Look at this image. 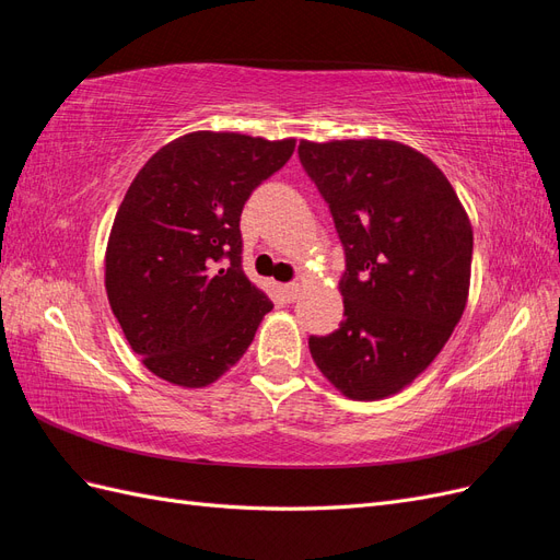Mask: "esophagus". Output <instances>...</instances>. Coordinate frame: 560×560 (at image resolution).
<instances>
[{"mask_svg":"<svg viewBox=\"0 0 560 560\" xmlns=\"http://www.w3.org/2000/svg\"><path fill=\"white\" fill-rule=\"evenodd\" d=\"M282 294H284V299H287V301L294 303V301L299 299V294H301V284H299V282L284 284V287H282Z\"/></svg>","mask_w":560,"mask_h":560,"instance_id":"34e87169","label":"esophagus"}]
</instances>
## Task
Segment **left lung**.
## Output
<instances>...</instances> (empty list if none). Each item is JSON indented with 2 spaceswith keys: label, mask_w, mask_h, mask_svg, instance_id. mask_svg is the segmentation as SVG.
<instances>
[{
  "label": "left lung",
  "mask_w": 560,
  "mask_h": 560,
  "mask_svg": "<svg viewBox=\"0 0 560 560\" xmlns=\"http://www.w3.org/2000/svg\"><path fill=\"white\" fill-rule=\"evenodd\" d=\"M299 161L329 206L346 257L343 322L308 338L313 360L350 399L395 395L463 317L469 219L444 173L399 142H301Z\"/></svg>",
  "instance_id": "1"
}]
</instances>
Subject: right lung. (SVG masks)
Segmentation results:
<instances>
[{
    "label": "right lung",
    "instance_id": "1",
    "mask_svg": "<svg viewBox=\"0 0 560 560\" xmlns=\"http://www.w3.org/2000/svg\"><path fill=\"white\" fill-rule=\"evenodd\" d=\"M294 144L200 130L165 144L132 179L112 226L105 284L130 348L159 378L210 385L273 308L243 270L241 214Z\"/></svg>",
    "mask_w": 560,
    "mask_h": 560
}]
</instances>
